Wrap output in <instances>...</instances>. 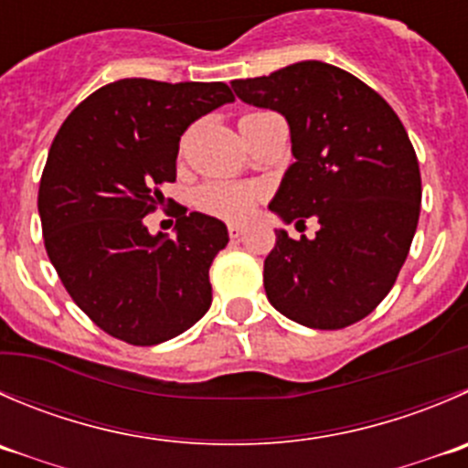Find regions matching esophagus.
Wrapping results in <instances>:
<instances>
[{
    "instance_id": "1",
    "label": "esophagus",
    "mask_w": 468,
    "mask_h": 468,
    "mask_svg": "<svg viewBox=\"0 0 468 468\" xmlns=\"http://www.w3.org/2000/svg\"><path fill=\"white\" fill-rule=\"evenodd\" d=\"M229 235H230V239H239L244 235V226H239V224H230L229 226Z\"/></svg>"
}]
</instances>
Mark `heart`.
<instances>
[{
	"instance_id": "heart-1",
	"label": "heart",
	"mask_w": 468,
	"mask_h": 468,
	"mask_svg": "<svg viewBox=\"0 0 468 468\" xmlns=\"http://www.w3.org/2000/svg\"><path fill=\"white\" fill-rule=\"evenodd\" d=\"M261 189L251 185L230 183V180H210L197 189V206L207 215L229 221H242L256 207Z\"/></svg>"
}]
</instances>
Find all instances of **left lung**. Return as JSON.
Masks as SVG:
<instances>
[{
	"instance_id": "obj_1",
	"label": "left lung",
	"mask_w": 468,
	"mask_h": 468,
	"mask_svg": "<svg viewBox=\"0 0 468 468\" xmlns=\"http://www.w3.org/2000/svg\"><path fill=\"white\" fill-rule=\"evenodd\" d=\"M230 86L288 121L294 162L270 210L283 224H320L313 239L276 230L262 271L267 299L311 329L355 324L393 288L419 226V160L400 119L370 86L322 61Z\"/></svg>"
}]
</instances>
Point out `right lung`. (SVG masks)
I'll return each mask as SVG.
<instances>
[{
  "label": "right lung",
  "mask_w": 468,
  "mask_h": 468,
  "mask_svg": "<svg viewBox=\"0 0 468 468\" xmlns=\"http://www.w3.org/2000/svg\"><path fill=\"white\" fill-rule=\"evenodd\" d=\"M233 100L221 81L119 80L77 104L54 137L38 189L45 249L68 294L113 338L165 343L210 308L224 221L183 212L169 238L148 233L144 217L176 180L185 130Z\"/></svg>",
  "instance_id": "right-lung-1"
}]
</instances>
